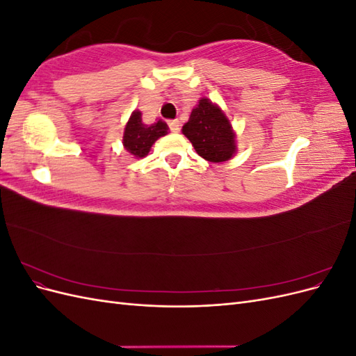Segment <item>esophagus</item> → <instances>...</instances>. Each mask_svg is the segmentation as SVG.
I'll list each match as a JSON object with an SVG mask.
<instances>
[{
    "label": "esophagus",
    "instance_id": "1",
    "mask_svg": "<svg viewBox=\"0 0 356 356\" xmlns=\"http://www.w3.org/2000/svg\"><path fill=\"white\" fill-rule=\"evenodd\" d=\"M169 127H170V132L178 134L179 129H181V123L178 120H170L169 122Z\"/></svg>",
    "mask_w": 356,
    "mask_h": 356
}]
</instances>
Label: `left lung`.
<instances>
[{
    "instance_id": "obj_1",
    "label": "left lung",
    "mask_w": 356,
    "mask_h": 356,
    "mask_svg": "<svg viewBox=\"0 0 356 356\" xmlns=\"http://www.w3.org/2000/svg\"><path fill=\"white\" fill-rule=\"evenodd\" d=\"M184 134L196 153L212 163L230 160L236 152V132L229 117L218 104L200 98L193 108L188 122L182 126Z\"/></svg>"
}]
</instances>
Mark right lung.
I'll return each instance as SVG.
<instances>
[{
	"instance_id": "add662e5",
	"label": "right lung",
	"mask_w": 356,
	"mask_h": 356,
	"mask_svg": "<svg viewBox=\"0 0 356 356\" xmlns=\"http://www.w3.org/2000/svg\"><path fill=\"white\" fill-rule=\"evenodd\" d=\"M168 132L169 127L163 120L159 118L153 124H145L143 123L141 111L135 110L124 126L123 147L135 159H143L149 153L157 139L168 135Z\"/></svg>"
}]
</instances>
